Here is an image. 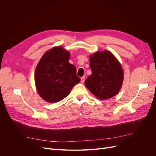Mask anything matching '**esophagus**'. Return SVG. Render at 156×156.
<instances>
[{"label":"esophagus","instance_id":"obj_1","mask_svg":"<svg viewBox=\"0 0 156 156\" xmlns=\"http://www.w3.org/2000/svg\"><path fill=\"white\" fill-rule=\"evenodd\" d=\"M84 81H85V77L83 76V77H82L81 78V81L82 83H84Z\"/></svg>","mask_w":156,"mask_h":156}]
</instances>
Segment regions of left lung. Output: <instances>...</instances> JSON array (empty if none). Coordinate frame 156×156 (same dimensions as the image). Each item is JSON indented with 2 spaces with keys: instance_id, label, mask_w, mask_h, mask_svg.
<instances>
[{
  "instance_id": "left-lung-1",
  "label": "left lung",
  "mask_w": 156,
  "mask_h": 156,
  "mask_svg": "<svg viewBox=\"0 0 156 156\" xmlns=\"http://www.w3.org/2000/svg\"><path fill=\"white\" fill-rule=\"evenodd\" d=\"M92 74L86 79L87 88L100 100L115 96L120 90L124 80L121 64L108 51H98L90 55Z\"/></svg>"
}]
</instances>
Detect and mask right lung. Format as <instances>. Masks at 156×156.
<instances>
[{
	"mask_svg": "<svg viewBox=\"0 0 156 156\" xmlns=\"http://www.w3.org/2000/svg\"><path fill=\"white\" fill-rule=\"evenodd\" d=\"M69 53L62 47H55L42 56L35 70V84L40 97L56 103L68 96L81 81L76 68L69 63Z\"/></svg>",
	"mask_w": 156,
	"mask_h": 156,
	"instance_id": "obj_1",
	"label": "right lung"
}]
</instances>
